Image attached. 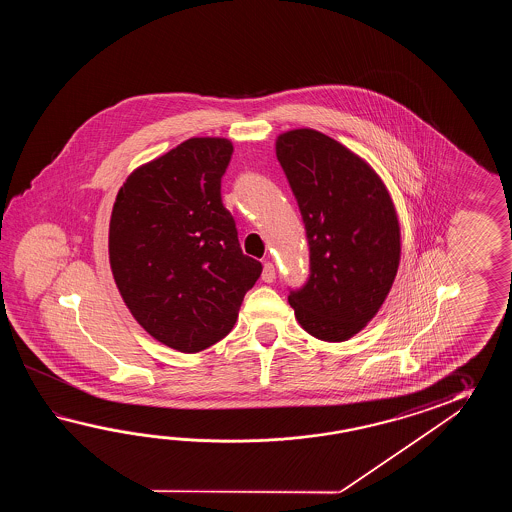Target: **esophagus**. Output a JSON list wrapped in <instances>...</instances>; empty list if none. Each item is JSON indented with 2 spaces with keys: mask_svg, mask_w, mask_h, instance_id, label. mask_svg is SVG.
I'll return each instance as SVG.
<instances>
[{
  "mask_svg": "<svg viewBox=\"0 0 512 512\" xmlns=\"http://www.w3.org/2000/svg\"><path fill=\"white\" fill-rule=\"evenodd\" d=\"M261 280L265 283H272L276 280V271L272 263H263V272H261Z\"/></svg>",
  "mask_w": 512,
  "mask_h": 512,
  "instance_id": "esophagus-1",
  "label": "esophagus"
}]
</instances>
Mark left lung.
Here are the masks:
<instances>
[{"label": "left lung", "instance_id": "1", "mask_svg": "<svg viewBox=\"0 0 512 512\" xmlns=\"http://www.w3.org/2000/svg\"><path fill=\"white\" fill-rule=\"evenodd\" d=\"M276 157L293 190L309 274L289 289L300 326L326 342L357 335L392 289L401 232L381 179L355 153L315 130L287 131Z\"/></svg>", "mask_w": 512, "mask_h": 512}]
</instances>
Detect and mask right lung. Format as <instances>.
<instances>
[{
  "label": "right lung",
  "instance_id": "obj_1",
  "mask_svg": "<svg viewBox=\"0 0 512 512\" xmlns=\"http://www.w3.org/2000/svg\"><path fill=\"white\" fill-rule=\"evenodd\" d=\"M227 139H188L119 190L109 223L113 278L153 338L196 353L227 337L261 263L245 256L221 199Z\"/></svg>",
  "mask_w": 512,
  "mask_h": 512
}]
</instances>
